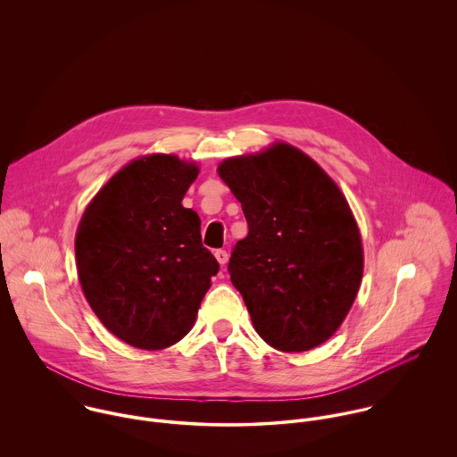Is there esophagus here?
<instances>
[{
  "label": "esophagus",
  "instance_id": "obj_1",
  "mask_svg": "<svg viewBox=\"0 0 457 457\" xmlns=\"http://www.w3.org/2000/svg\"><path fill=\"white\" fill-rule=\"evenodd\" d=\"M214 257H216V261L220 262L221 265H225V263L228 262V253H227L225 250H216V252H214Z\"/></svg>",
  "mask_w": 457,
  "mask_h": 457
}]
</instances>
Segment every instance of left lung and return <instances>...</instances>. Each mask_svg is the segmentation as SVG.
Segmentation results:
<instances>
[{
    "label": "left lung",
    "mask_w": 457,
    "mask_h": 457,
    "mask_svg": "<svg viewBox=\"0 0 457 457\" xmlns=\"http://www.w3.org/2000/svg\"><path fill=\"white\" fill-rule=\"evenodd\" d=\"M218 174L248 221L228 272L255 330L281 352L322 345L348 315L364 269L346 198L317 162L283 142L228 158Z\"/></svg>",
    "instance_id": "left-lung-1"
}]
</instances>
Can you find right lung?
Here are the masks:
<instances>
[{"label":"right lung","mask_w":457,"mask_h":457,"mask_svg":"<svg viewBox=\"0 0 457 457\" xmlns=\"http://www.w3.org/2000/svg\"><path fill=\"white\" fill-rule=\"evenodd\" d=\"M195 163L149 154L114 174L91 200L75 236L82 292L121 341L162 350L194 327L220 270L202 246L200 218L183 207Z\"/></svg>","instance_id":"add662e5"}]
</instances>
